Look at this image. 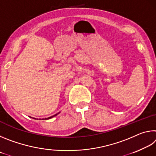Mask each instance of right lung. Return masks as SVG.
I'll return each mask as SVG.
<instances>
[{"mask_svg":"<svg viewBox=\"0 0 156 156\" xmlns=\"http://www.w3.org/2000/svg\"><path fill=\"white\" fill-rule=\"evenodd\" d=\"M60 113V112H59ZM59 113H56V114H55V115H52V116H51V117H49V118H43V120H48V119H50V118H53V117H54V116H56V115H57ZM34 119H36V118H34ZM37 120H38V119H37Z\"/></svg>","mask_w":156,"mask_h":156,"instance_id":"add662e5","label":"right lung"}]
</instances>
